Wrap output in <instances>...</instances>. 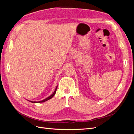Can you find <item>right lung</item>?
Wrapping results in <instances>:
<instances>
[{"label": "right lung", "mask_w": 134, "mask_h": 134, "mask_svg": "<svg viewBox=\"0 0 134 134\" xmlns=\"http://www.w3.org/2000/svg\"><path fill=\"white\" fill-rule=\"evenodd\" d=\"M57 88H58V86L56 87V89H55V90L54 92L53 93V94H51L50 96H49L48 97H47V98L44 99H43V100H41V101H38V102H35H35H33V101H30V102H32V103H41V102H45V101H46V100H48V99H50L52 98V97H53L54 96V95L55 94L56 92V90H57Z\"/></svg>", "instance_id": "add662e5"}]
</instances>
